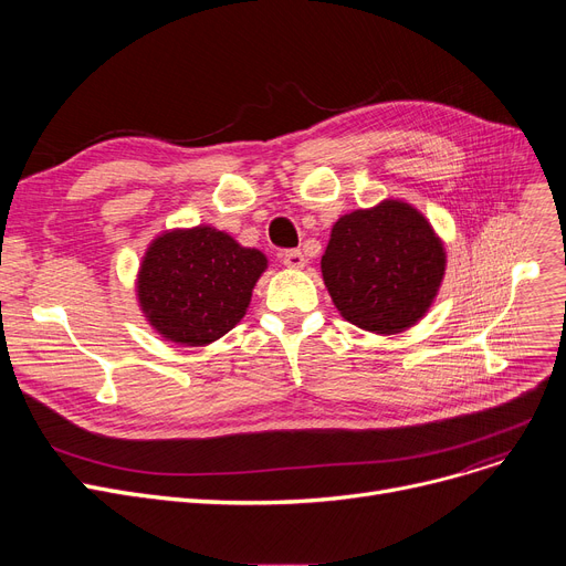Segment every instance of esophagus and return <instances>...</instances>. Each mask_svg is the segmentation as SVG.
Masks as SVG:
<instances>
[{"label": "esophagus", "mask_w": 566, "mask_h": 566, "mask_svg": "<svg viewBox=\"0 0 566 566\" xmlns=\"http://www.w3.org/2000/svg\"><path fill=\"white\" fill-rule=\"evenodd\" d=\"M282 263L286 268H291V271H303V268L307 265V259H305V254L301 250H291V252L282 254Z\"/></svg>", "instance_id": "obj_1"}]
</instances>
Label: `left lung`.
<instances>
[{
    "label": "left lung",
    "instance_id": "8db88e82",
    "mask_svg": "<svg viewBox=\"0 0 566 566\" xmlns=\"http://www.w3.org/2000/svg\"><path fill=\"white\" fill-rule=\"evenodd\" d=\"M444 265V243L424 213L403 199H382L333 224L321 275L348 323L397 335L427 316Z\"/></svg>",
    "mask_w": 566,
    "mask_h": 566
}]
</instances>
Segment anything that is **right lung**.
Instances as JSON below:
<instances>
[{
    "label": "right lung",
    "mask_w": 566,
    "mask_h": 566,
    "mask_svg": "<svg viewBox=\"0 0 566 566\" xmlns=\"http://www.w3.org/2000/svg\"><path fill=\"white\" fill-rule=\"evenodd\" d=\"M268 259L211 224L167 229L148 243L137 280V305L167 342L206 346L245 316Z\"/></svg>",
    "instance_id": "obj_1"
}]
</instances>
